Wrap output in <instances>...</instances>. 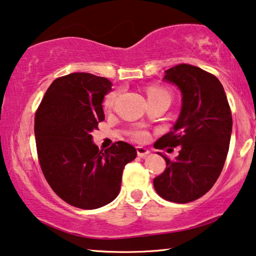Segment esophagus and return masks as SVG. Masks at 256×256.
I'll use <instances>...</instances> for the list:
<instances>
[{"instance_id": "esophagus-1", "label": "esophagus", "mask_w": 256, "mask_h": 256, "mask_svg": "<svg viewBox=\"0 0 256 256\" xmlns=\"http://www.w3.org/2000/svg\"><path fill=\"white\" fill-rule=\"evenodd\" d=\"M136 152H138V156L139 158H144V156H147L148 154H150V150L146 147H141V146H138L136 147Z\"/></svg>"}]
</instances>
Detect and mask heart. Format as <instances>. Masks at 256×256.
Masks as SVG:
<instances>
[{
  "label": "heart",
  "mask_w": 256,
  "mask_h": 256,
  "mask_svg": "<svg viewBox=\"0 0 256 256\" xmlns=\"http://www.w3.org/2000/svg\"><path fill=\"white\" fill-rule=\"evenodd\" d=\"M162 98L170 102V94L168 93L166 90H161V88H156V87H152V88L148 90V98ZM116 98H117V92H112V93H109L108 95H106V100H104L106 108H112L114 104H115ZM144 136H146V133L142 131H136L134 133V138L136 140H142V139H144Z\"/></svg>",
  "instance_id": "obj_1"
}]
</instances>
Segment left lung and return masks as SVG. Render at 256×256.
Returning <instances> with one entry per match:
<instances>
[{"mask_svg": "<svg viewBox=\"0 0 256 256\" xmlns=\"http://www.w3.org/2000/svg\"><path fill=\"white\" fill-rule=\"evenodd\" d=\"M163 82L180 90L182 109L172 130L154 147L182 148L174 161L158 152L166 168L154 179V188L163 199L188 204L204 196L222 172L231 139V110L220 80L200 68L179 64L164 71Z\"/></svg>", "mask_w": 256, "mask_h": 256, "instance_id": "left-lung-1", "label": "left lung"}]
</instances>
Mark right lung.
Masks as SVG:
<instances>
[{"instance_id": "obj_1", "label": "right lung", "mask_w": 256, "mask_h": 256, "mask_svg": "<svg viewBox=\"0 0 256 256\" xmlns=\"http://www.w3.org/2000/svg\"><path fill=\"white\" fill-rule=\"evenodd\" d=\"M112 82L76 72L52 82L36 114L38 156L52 190L68 204L96 209L120 194L124 166L136 148L118 141L102 152L92 132L104 120L102 102Z\"/></svg>"}]
</instances>
